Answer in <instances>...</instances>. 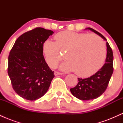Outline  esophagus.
I'll return each instance as SVG.
<instances>
[{"label": "esophagus", "instance_id": "esophagus-1", "mask_svg": "<svg viewBox=\"0 0 123 123\" xmlns=\"http://www.w3.org/2000/svg\"><path fill=\"white\" fill-rule=\"evenodd\" d=\"M63 73H61V72H54V74L55 76L57 75H60V74H63Z\"/></svg>", "mask_w": 123, "mask_h": 123}]
</instances>
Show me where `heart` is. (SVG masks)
Wrapping results in <instances>:
<instances>
[{"label":"heart","mask_w":123,"mask_h":123,"mask_svg":"<svg viewBox=\"0 0 123 123\" xmlns=\"http://www.w3.org/2000/svg\"><path fill=\"white\" fill-rule=\"evenodd\" d=\"M55 42L46 40L42 45L45 60L51 68L58 66L62 58L61 51L66 52L67 61L62 63L61 69L75 70L81 77L90 76L101 69L106 57L105 43L95 34L63 31L54 36Z\"/></svg>","instance_id":"heart-1"}]
</instances>
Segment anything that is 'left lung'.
Returning <instances> with one entry per match:
<instances>
[{"instance_id": "8db88e82", "label": "left lung", "mask_w": 123, "mask_h": 123, "mask_svg": "<svg viewBox=\"0 0 123 123\" xmlns=\"http://www.w3.org/2000/svg\"><path fill=\"white\" fill-rule=\"evenodd\" d=\"M88 29L106 40V38L98 31L91 28H88ZM106 46L107 55L104 65L90 77L86 79L78 78L79 82L77 85L70 89V92L76 98L83 101L94 99L101 96L106 90L113 72V51L108 42Z\"/></svg>"}]
</instances>
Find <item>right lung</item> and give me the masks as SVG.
Masks as SVG:
<instances>
[{
    "mask_svg": "<svg viewBox=\"0 0 123 123\" xmlns=\"http://www.w3.org/2000/svg\"><path fill=\"white\" fill-rule=\"evenodd\" d=\"M53 31L37 27L21 35L10 52L7 72L12 88L22 98L35 101L46 94L54 77L43 56V42Z\"/></svg>",
    "mask_w": 123,
    "mask_h": 123,
    "instance_id": "right-lung-1",
    "label": "right lung"
}]
</instances>
